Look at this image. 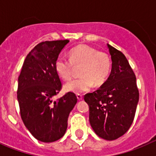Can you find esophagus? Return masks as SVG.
I'll use <instances>...</instances> for the list:
<instances>
[{
	"label": "esophagus",
	"mask_w": 156,
	"mask_h": 156,
	"mask_svg": "<svg viewBox=\"0 0 156 156\" xmlns=\"http://www.w3.org/2000/svg\"><path fill=\"white\" fill-rule=\"evenodd\" d=\"M77 98H78V100H83V95H77Z\"/></svg>",
	"instance_id": "34e87169"
}]
</instances>
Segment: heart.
Segmentation results:
<instances>
[{
  "mask_svg": "<svg viewBox=\"0 0 156 156\" xmlns=\"http://www.w3.org/2000/svg\"><path fill=\"white\" fill-rule=\"evenodd\" d=\"M80 78L69 81L64 86L66 91L81 94L95 86H101L111 71V59L106 52H100L87 44H80L69 52V61L58 56L55 61V70L61 78L68 80L73 67H78Z\"/></svg>",
  "mask_w": 156,
  "mask_h": 156,
  "instance_id": "b5f03b06",
  "label": "heart"
}]
</instances>
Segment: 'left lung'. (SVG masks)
<instances>
[{
  "instance_id": "obj_1",
  "label": "left lung",
  "mask_w": 156,
  "mask_h": 156,
  "mask_svg": "<svg viewBox=\"0 0 156 156\" xmlns=\"http://www.w3.org/2000/svg\"><path fill=\"white\" fill-rule=\"evenodd\" d=\"M108 48L112 61L111 73L97 90L84 95V100L95 133L111 141L125 134L133 123L139 92L126 56L111 45Z\"/></svg>"
}]
</instances>
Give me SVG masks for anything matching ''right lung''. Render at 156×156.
<instances>
[{
	"label": "right lung",
	"instance_id": "1",
	"mask_svg": "<svg viewBox=\"0 0 156 156\" xmlns=\"http://www.w3.org/2000/svg\"><path fill=\"white\" fill-rule=\"evenodd\" d=\"M69 40L45 41L37 44L26 57L18 77V96L23 123L37 140L52 143L62 138L68 117L78 101L73 92L56 101L61 89L55 61Z\"/></svg>",
	"mask_w": 156,
	"mask_h": 156
}]
</instances>
